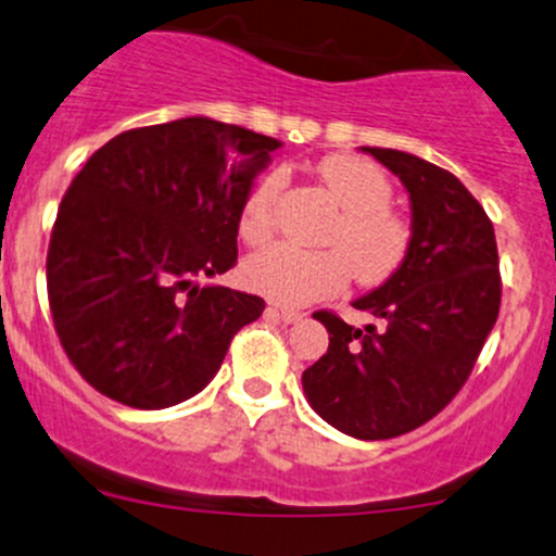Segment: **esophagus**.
Here are the masks:
<instances>
[{
	"label": "esophagus",
	"mask_w": 556,
	"mask_h": 556,
	"mask_svg": "<svg viewBox=\"0 0 556 556\" xmlns=\"http://www.w3.org/2000/svg\"><path fill=\"white\" fill-rule=\"evenodd\" d=\"M271 312H277L279 317H282V323H288V325L301 323V319L306 317V314H303V312H295V308H279V306H271Z\"/></svg>",
	"instance_id": "obj_1"
}]
</instances>
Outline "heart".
Instances as JSON below:
<instances>
[{
  "label": "heart",
  "instance_id": "obj_1",
  "mask_svg": "<svg viewBox=\"0 0 556 556\" xmlns=\"http://www.w3.org/2000/svg\"><path fill=\"white\" fill-rule=\"evenodd\" d=\"M343 213L330 250H301L293 244H271L242 263V282L253 293L271 298L282 306H306L341 293L349 279L381 285L402 266L410 250V229L391 213V180L372 162L349 154L325 156L317 165ZM282 189V173L263 175L239 210V237L261 244L274 231V204Z\"/></svg>",
  "mask_w": 556,
  "mask_h": 556
}]
</instances>
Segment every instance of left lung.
I'll use <instances>...</instances> for the list:
<instances>
[{"label": "left lung", "instance_id": "8db88e82", "mask_svg": "<svg viewBox=\"0 0 556 556\" xmlns=\"http://www.w3.org/2000/svg\"><path fill=\"white\" fill-rule=\"evenodd\" d=\"M376 156L410 197L407 258L354 308L381 327L346 325L317 312L327 354L303 372L319 418L356 440H391L431 420L469 378L501 306L495 231L453 173L396 149Z\"/></svg>", "mask_w": 556, "mask_h": 556}]
</instances>
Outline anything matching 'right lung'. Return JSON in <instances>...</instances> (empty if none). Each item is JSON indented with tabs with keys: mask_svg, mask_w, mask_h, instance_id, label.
<instances>
[{
	"mask_svg": "<svg viewBox=\"0 0 556 556\" xmlns=\"http://www.w3.org/2000/svg\"><path fill=\"white\" fill-rule=\"evenodd\" d=\"M279 140L186 116L119 132L68 186L47 253L61 346L87 383L138 410L191 400L258 295L202 277L237 263V220Z\"/></svg>",
	"mask_w": 556,
	"mask_h": 556,
	"instance_id": "right-lung-1",
	"label": "right lung"
}]
</instances>
